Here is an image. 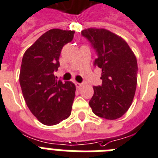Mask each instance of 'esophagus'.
<instances>
[{
  "mask_svg": "<svg viewBox=\"0 0 158 158\" xmlns=\"http://www.w3.org/2000/svg\"><path fill=\"white\" fill-rule=\"evenodd\" d=\"M76 85H77V87L78 89H80L81 87V85H82V84H81V83L76 82Z\"/></svg>",
  "mask_w": 158,
  "mask_h": 158,
  "instance_id": "1",
  "label": "esophagus"
}]
</instances>
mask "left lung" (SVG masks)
Instances as JSON below:
<instances>
[{"label":"left lung","instance_id":"8db88e82","mask_svg":"<svg viewBox=\"0 0 158 158\" xmlns=\"http://www.w3.org/2000/svg\"><path fill=\"white\" fill-rule=\"evenodd\" d=\"M81 35L97 54L94 65L102 70V85L94 86L89 104L98 117L115 120L131 107L137 85L138 65L133 51L126 41L112 31L88 28Z\"/></svg>","mask_w":158,"mask_h":158}]
</instances>
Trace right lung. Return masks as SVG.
I'll return each mask as SVG.
<instances>
[{
  "instance_id": "add662e5",
  "label": "right lung",
  "mask_w": 158,
  "mask_h": 158,
  "mask_svg": "<svg viewBox=\"0 0 158 158\" xmlns=\"http://www.w3.org/2000/svg\"><path fill=\"white\" fill-rule=\"evenodd\" d=\"M74 31L51 29L39 37L23 55L19 83L31 113L44 125L53 126L70 116L76 86L58 80L54 73L59 67L64 45L73 41Z\"/></svg>"
}]
</instances>
